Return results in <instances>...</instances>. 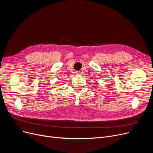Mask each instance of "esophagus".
I'll list each match as a JSON object with an SVG mask.
<instances>
[{"mask_svg":"<svg viewBox=\"0 0 153 153\" xmlns=\"http://www.w3.org/2000/svg\"><path fill=\"white\" fill-rule=\"evenodd\" d=\"M79 74H80V72H79V71H75V74H76V75H79Z\"/></svg>","mask_w":153,"mask_h":153,"instance_id":"34e87169","label":"esophagus"}]
</instances>
